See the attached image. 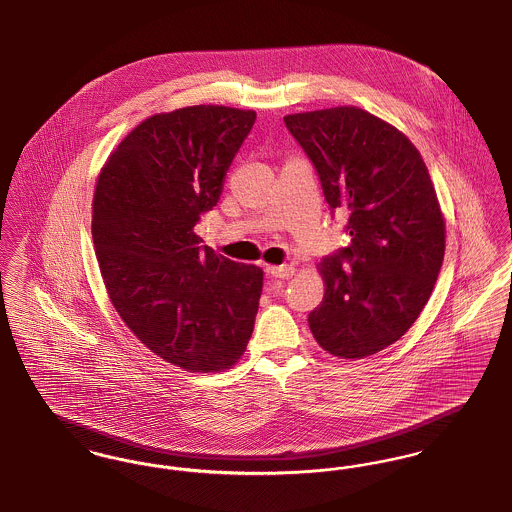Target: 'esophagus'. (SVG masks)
<instances>
[{"label": "esophagus", "mask_w": 512, "mask_h": 512, "mask_svg": "<svg viewBox=\"0 0 512 512\" xmlns=\"http://www.w3.org/2000/svg\"><path fill=\"white\" fill-rule=\"evenodd\" d=\"M266 271H268L271 277H277V279H291V277H293V273H295V269L291 268V266H287V264H281V266H268Z\"/></svg>", "instance_id": "esophagus-1"}]
</instances>
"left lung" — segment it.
Returning a JSON list of instances; mask_svg holds the SVG:
<instances>
[{"label":"left lung","instance_id":"left-lung-1","mask_svg":"<svg viewBox=\"0 0 512 512\" xmlns=\"http://www.w3.org/2000/svg\"><path fill=\"white\" fill-rule=\"evenodd\" d=\"M325 202L345 210L349 246L323 256L322 304L308 316L322 349L362 358L399 341L430 298L445 254V221L414 144L364 109L287 115Z\"/></svg>","mask_w":512,"mask_h":512}]
</instances>
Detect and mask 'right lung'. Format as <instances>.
Returning a JSON list of instances; mask_svg holds the SVG:
<instances>
[{"label":"right lung","instance_id":"obj_1","mask_svg":"<svg viewBox=\"0 0 512 512\" xmlns=\"http://www.w3.org/2000/svg\"><path fill=\"white\" fill-rule=\"evenodd\" d=\"M256 121L192 106L142 121L100 173L92 239L109 298L136 337L187 372H221L250 341L264 271L194 233Z\"/></svg>","mask_w":512,"mask_h":512}]
</instances>
